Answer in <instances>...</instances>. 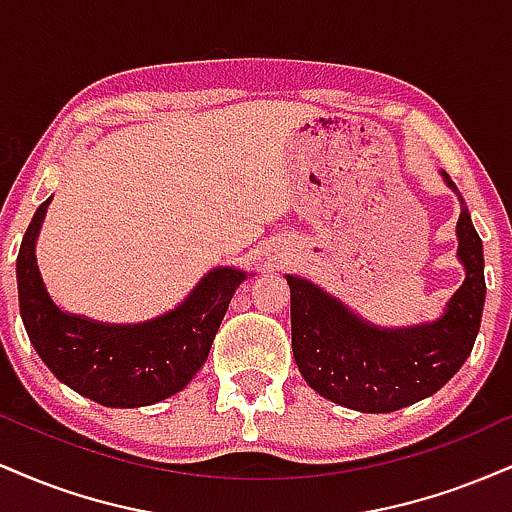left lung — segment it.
<instances>
[{"instance_id":"obj_1","label":"left lung","mask_w":512,"mask_h":512,"mask_svg":"<svg viewBox=\"0 0 512 512\" xmlns=\"http://www.w3.org/2000/svg\"><path fill=\"white\" fill-rule=\"evenodd\" d=\"M445 182L455 187L448 175ZM457 238L467 279L431 325L380 330L310 281L286 276L293 358L305 383L322 397L366 414L409 407L448 383L472 354L486 298L484 248L464 207Z\"/></svg>"}]
</instances>
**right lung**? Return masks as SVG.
Listing matches in <instances>:
<instances>
[{"instance_id":"1","label":"right lung","mask_w":512,"mask_h":512,"mask_svg":"<svg viewBox=\"0 0 512 512\" xmlns=\"http://www.w3.org/2000/svg\"><path fill=\"white\" fill-rule=\"evenodd\" d=\"M48 204L45 199L35 211L16 257L23 325L45 366L103 407H146L180 392L207 361L245 272L214 269L180 308L144 325H103L67 315L52 303L35 262V238Z\"/></svg>"}]
</instances>
